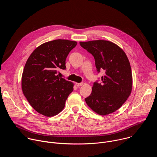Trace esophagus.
<instances>
[{
    "mask_svg": "<svg viewBox=\"0 0 157 157\" xmlns=\"http://www.w3.org/2000/svg\"><path fill=\"white\" fill-rule=\"evenodd\" d=\"M82 84H83L82 82H80V83L76 82V85L77 86H82Z\"/></svg>",
    "mask_w": 157,
    "mask_h": 157,
    "instance_id": "obj_1",
    "label": "esophagus"
}]
</instances>
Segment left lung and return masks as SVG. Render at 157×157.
<instances>
[{
    "mask_svg": "<svg viewBox=\"0 0 157 157\" xmlns=\"http://www.w3.org/2000/svg\"><path fill=\"white\" fill-rule=\"evenodd\" d=\"M80 45L94 58L98 73L105 75L93 84L87 105L99 115L113 113L126 101L132 87L131 67L125 52L115 43L106 40L80 42Z\"/></svg>",
    "mask_w": 157,
    "mask_h": 157,
    "instance_id": "left-lung-1",
    "label": "left lung"
}]
</instances>
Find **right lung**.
<instances>
[{"instance_id":"right-lung-1","label":"right lung","mask_w":157,"mask_h":157,"mask_svg":"<svg viewBox=\"0 0 157 157\" xmlns=\"http://www.w3.org/2000/svg\"><path fill=\"white\" fill-rule=\"evenodd\" d=\"M76 41L55 40L36 48L28 58L21 78L22 91L32 107L47 117L63 109L73 83L57 75L66 70V59Z\"/></svg>"}]
</instances>
